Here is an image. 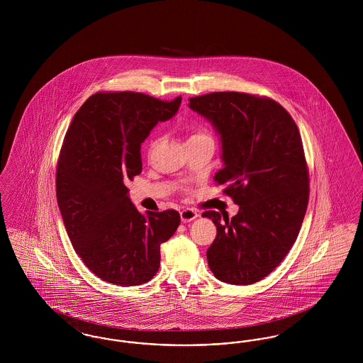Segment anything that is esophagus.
I'll return each instance as SVG.
<instances>
[{
  "label": "esophagus",
  "instance_id": "34e87169",
  "mask_svg": "<svg viewBox=\"0 0 363 363\" xmlns=\"http://www.w3.org/2000/svg\"><path fill=\"white\" fill-rule=\"evenodd\" d=\"M179 215H181V220H182L184 223H188V222L194 220L196 218H199V213H197L193 208H185V209H182V211L179 212Z\"/></svg>",
  "mask_w": 363,
  "mask_h": 363
}]
</instances>
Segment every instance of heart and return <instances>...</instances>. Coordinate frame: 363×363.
I'll return each instance as SVG.
<instances>
[{
	"mask_svg": "<svg viewBox=\"0 0 363 363\" xmlns=\"http://www.w3.org/2000/svg\"><path fill=\"white\" fill-rule=\"evenodd\" d=\"M209 138V136L207 135V132H206L204 129H201V128H197V126H194V128H190L189 138H188V141H193V140H199V138Z\"/></svg>",
	"mask_w": 363,
	"mask_h": 363,
	"instance_id": "b5f03b06",
	"label": "heart"
}]
</instances>
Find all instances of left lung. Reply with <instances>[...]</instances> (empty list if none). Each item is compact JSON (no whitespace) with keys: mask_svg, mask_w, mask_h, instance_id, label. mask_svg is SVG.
Masks as SVG:
<instances>
[{"mask_svg":"<svg viewBox=\"0 0 363 363\" xmlns=\"http://www.w3.org/2000/svg\"><path fill=\"white\" fill-rule=\"evenodd\" d=\"M189 107L220 135L225 167L213 179L240 206L231 219L203 213L218 231L208 265L225 283H256L287 256L306 213L309 172L298 126L281 104L245 92L194 96Z\"/></svg>","mask_w":363,"mask_h":363,"instance_id":"1","label":"left lung"}]
</instances>
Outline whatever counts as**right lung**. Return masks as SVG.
Wrapping results in <instances>:
<instances>
[{"instance_id": "add662e5", "label": "right lung", "mask_w": 363, "mask_h": 363, "mask_svg": "<svg viewBox=\"0 0 363 363\" xmlns=\"http://www.w3.org/2000/svg\"><path fill=\"white\" fill-rule=\"evenodd\" d=\"M181 101L98 92L79 108L65 135L57 203L76 253L104 281L125 287L151 280L160 265V245L179 225L174 209L140 213L126 182L141 173V143L157 122L175 116Z\"/></svg>"}]
</instances>
